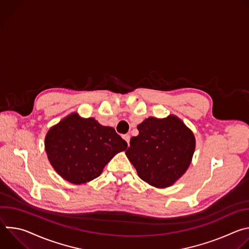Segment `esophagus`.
I'll list each match as a JSON object with an SVG mask.
<instances>
[{
  "label": "esophagus",
  "instance_id": "34e87169",
  "mask_svg": "<svg viewBox=\"0 0 249 249\" xmlns=\"http://www.w3.org/2000/svg\"><path fill=\"white\" fill-rule=\"evenodd\" d=\"M123 139L127 142V144H128V146H129V144H130V136H129L128 134H126V135L123 136Z\"/></svg>",
  "mask_w": 249,
  "mask_h": 249
}]
</instances>
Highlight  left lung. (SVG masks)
I'll return each mask as SVG.
<instances>
[{
  "mask_svg": "<svg viewBox=\"0 0 249 249\" xmlns=\"http://www.w3.org/2000/svg\"><path fill=\"white\" fill-rule=\"evenodd\" d=\"M125 152L141 179L164 188L172 185L188 168L195 150L193 133L176 116L150 117L138 125Z\"/></svg>",
  "mask_w": 249,
  "mask_h": 249,
  "instance_id": "left-lung-1",
  "label": "left lung"
}]
</instances>
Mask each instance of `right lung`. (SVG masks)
<instances>
[{
  "label": "right lung",
  "instance_id": "right-lung-1",
  "mask_svg": "<svg viewBox=\"0 0 249 249\" xmlns=\"http://www.w3.org/2000/svg\"><path fill=\"white\" fill-rule=\"evenodd\" d=\"M126 148L127 143L112 127L102 126L93 118H81L77 113L52 127L45 138L50 163L74 184L96 178L106 163Z\"/></svg>",
  "mask_w": 249,
  "mask_h": 249
}]
</instances>
